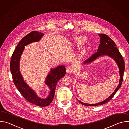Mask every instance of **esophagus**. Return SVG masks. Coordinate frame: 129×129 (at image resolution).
I'll list each match as a JSON object with an SVG mask.
<instances>
[{"instance_id": "esophagus-1", "label": "esophagus", "mask_w": 129, "mask_h": 129, "mask_svg": "<svg viewBox=\"0 0 129 129\" xmlns=\"http://www.w3.org/2000/svg\"><path fill=\"white\" fill-rule=\"evenodd\" d=\"M75 71V69L73 68L71 66H68L66 68V72L68 73H73Z\"/></svg>"}]
</instances>
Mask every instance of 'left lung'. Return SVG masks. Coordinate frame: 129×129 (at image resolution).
<instances>
[{
	"mask_svg": "<svg viewBox=\"0 0 129 129\" xmlns=\"http://www.w3.org/2000/svg\"><path fill=\"white\" fill-rule=\"evenodd\" d=\"M99 36L101 37L100 44L99 45V48L96 53L93 54L86 60L84 63L83 64H87L93 62L99 57L104 56V55H107V56L111 57L117 63L119 69V74H120V80L119 83L116 89L113 92V93L110 95L108 99L104 100V101L99 103L95 104H88L86 103H83L77 99V100L82 105L87 106H96L99 105H102L108 103L110 100L114 96L115 94L116 93L117 91L120 88L123 81V73L124 71V61L122 58L121 54H120L119 51L116 47V45L115 42L110 38L108 36L104 34H100Z\"/></svg>",
	"mask_w": 129,
	"mask_h": 129,
	"instance_id": "8db88e82",
	"label": "left lung"
}]
</instances>
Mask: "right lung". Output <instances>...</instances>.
Wrapping results in <instances>:
<instances>
[{
	"mask_svg": "<svg viewBox=\"0 0 129 129\" xmlns=\"http://www.w3.org/2000/svg\"><path fill=\"white\" fill-rule=\"evenodd\" d=\"M43 36L42 33L33 31L21 40L12 54L10 62V70L13 82L23 97L33 104L40 107H46L50 105L53 99L58 81L65 76V66H59L51 69L45 82V84L50 88L49 95L46 99H41L37 95L35 92L24 81L19 71V61L24 46L34 42L39 41Z\"/></svg>",
	"mask_w": 129,
	"mask_h": 129,
	"instance_id": "right-lung-1",
	"label": "right lung"
}]
</instances>
